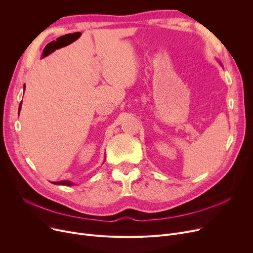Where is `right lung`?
I'll return each mask as SVG.
<instances>
[{
    "instance_id": "1",
    "label": "right lung",
    "mask_w": 253,
    "mask_h": 253,
    "mask_svg": "<svg viewBox=\"0 0 253 253\" xmlns=\"http://www.w3.org/2000/svg\"><path fill=\"white\" fill-rule=\"evenodd\" d=\"M24 88H25V85H24ZM20 106H21V102H20V104H19V110H18V111H20ZM52 183H54V184H62V185H73V184H74L73 182H71V181H68V180H62V181H58V182H52Z\"/></svg>"
}]
</instances>
